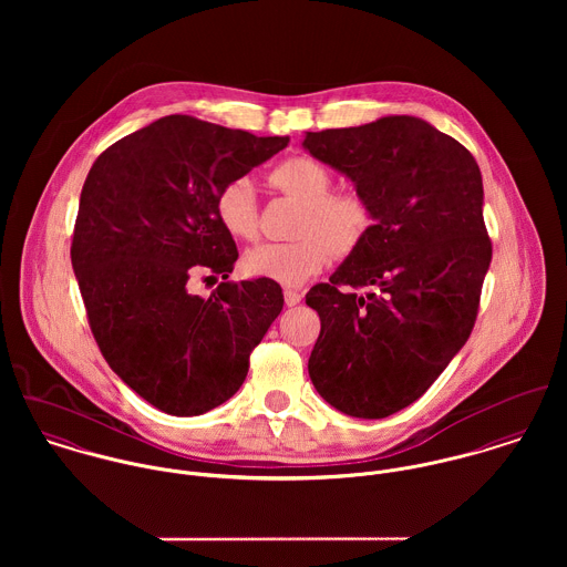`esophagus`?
<instances>
[{
  "label": "esophagus",
  "instance_id": "obj_1",
  "mask_svg": "<svg viewBox=\"0 0 567 567\" xmlns=\"http://www.w3.org/2000/svg\"><path fill=\"white\" fill-rule=\"evenodd\" d=\"M284 299H286V306H290V308H295V306H299L301 303V299H303V295L299 292V290H292V288H286L284 290Z\"/></svg>",
  "mask_w": 567,
  "mask_h": 567
}]
</instances>
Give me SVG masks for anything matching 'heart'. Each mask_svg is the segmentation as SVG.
<instances>
[{"mask_svg": "<svg viewBox=\"0 0 567 567\" xmlns=\"http://www.w3.org/2000/svg\"><path fill=\"white\" fill-rule=\"evenodd\" d=\"M268 183L301 203L297 240L268 243L244 257V268L252 277H264L281 286H301L321 272L331 252L344 257L353 252L371 227V207L362 194L331 189V174L312 157H288L277 163ZM216 218L236 238L250 243L259 234V207L248 178H234L216 196Z\"/></svg>", "mask_w": 567, "mask_h": 567, "instance_id": "obj_1", "label": "heart"}]
</instances>
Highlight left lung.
<instances>
[{"instance_id": "left-lung-1", "label": "left lung", "mask_w": 567, "mask_h": 567, "mask_svg": "<svg viewBox=\"0 0 567 567\" xmlns=\"http://www.w3.org/2000/svg\"><path fill=\"white\" fill-rule=\"evenodd\" d=\"M303 146L355 183L373 218L306 295L321 319L308 371L336 410L384 419L434 384L476 323L491 264L481 167L410 115L308 133Z\"/></svg>"}]
</instances>
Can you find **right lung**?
Masks as SVG:
<instances>
[{
	"label": "right lung",
	"instance_id": "right-lung-1",
	"mask_svg": "<svg viewBox=\"0 0 567 567\" xmlns=\"http://www.w3.org/2000/svg\"><path fill=\"white\" fill-rule=\"evenodd\" d=\"M286 146L167 115L109 146L84 178L72 266L91 333L109 367L167 414L234 398L284 308L277 281H227L238 248L216 196ZM200 271L226 279L209 300L186 292Z\"/></svg>",
	"mask_w": 567,
	"mask_h": 567
}]
</instances>
